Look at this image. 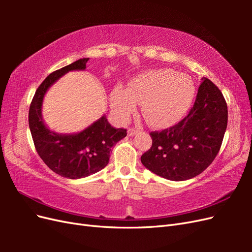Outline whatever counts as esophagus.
<instances>
[{"label": "esophagus", "mask_w": 252, "mask_h": 252, "mask_svg": "<svg viewBox=\"0 0 252 252\" xmlns=\"http://www.w3.org/2000/svg\"><path fill=\"white\" fill-rule=\"evenodd\" d=\"M138 129H136V128H129L128 129V135L129 136H133L134 134H136V133H138Z\"/></svg>", "instance_id": "1"}]
</instances>
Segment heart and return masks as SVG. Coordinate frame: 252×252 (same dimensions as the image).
<instances>
[{
  "mask_svg": "<svg viewBox=\"0 0 252 252\" xmlns=\"http://www.w3.org/2000/svg\"><path fill=\"white\" fill-rule=\"evenodd\" d=\"M194 95L191 77L172 69H155L136 75L127 89L117 86L110 94V104L120 121H127L136 104H142V113L150 125L168 127L185 116Z\"/></svg>",
  "mask_w": 252,
  "mask_h": 252,
  "instance_id": "1",
  "label": "heart"
}]
</instances>
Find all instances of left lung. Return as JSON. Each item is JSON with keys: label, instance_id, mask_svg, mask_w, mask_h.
Here are the masks:
<instances>
[{"label": "left lung", "instance_id": "8db88e82", "mask_svg": "<svg viewBox=\"0 0 252 252\" xmlns=\"http://www.w3.org/2000/svg\"><path fill=\"white\" fill-rule=\"evenodd\" d=\"M195 102L177 125L150 132L151 148L141 157L147 169L170 181H185L202 173L216 158L227 128L223 94L203 78Z\"/></svg>", "mask_w": 252, "mask_h": 252}]
</instances>
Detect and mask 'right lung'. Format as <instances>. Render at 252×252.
<instances>
[{"instance_id":"1","label":"right lung","mask_w":252,"mask_h":252,"mask_svg":"<svg viewBox=\"0 0 252 252\" xmlns=\"http://www.w3.org/2000/svg\"><path fill=\"white\" fill-rule=\"evenodd\" d=\"M88 60L80 59L50 73L36 89L29 108V128L36 152L53 172L66 179L86 178L102 170L109 162L112 146L127 135L126 129L112 127L105 116L74 134L56 133L44 124L42 103L47 89L68 71L85 69Z\"/></svg>"}]
</instances>
